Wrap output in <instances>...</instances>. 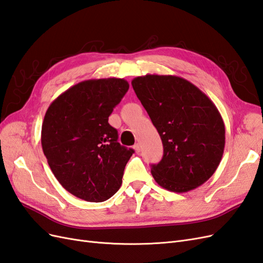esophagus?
I'll list each match as a JSON object with an SVG mask.
<instances>
[{"mask_svg":"<svg viewBox=\"0 0 263 263\" xmlns=\"http://www.w3.org/2000/svg\"><path fill=\"white\" fill-rule=\"evenodd\" d=\"M133 147H134V149H136V152H137V153H139V152L141 151V146H140V144H139V143H137V144L134 145Z\"/></svg>","mask_w":263,"mask_h":263,"instance_id":"esophagus-1","label":"esophagus"}]
</instances>
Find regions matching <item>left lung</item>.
Returning a JSON list of instances; mask_svg holds the SVG:
<instances>
[{
	"mask_svg": "<svg viewBox=\"0 0 263 263\" xmlns=\"http://www.w3.org/2000/svg\"><path fill=\"white\" fill-rule=\"evenodd\" d=\"M132 87L162 139L164 154L151 173L163 189L186 193L212 177L224 148V124L214 102L192 82L145 74Z\"/></svg>",
	"mask_w": 263,
	"mask_h": 263,
	"instance_id": "left-lung-1",
	"label": "left lung"
}]
</instances>
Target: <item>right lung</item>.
<instances>
[{"instance_id":"add662e5","label":"right lung","mask_w":263,"mask_h":263,"mask_svg":"<svg viewBox=\"0 0 263 263\" xmlns=\"http://www.w3.org/2000/svg\"><path fill=\"white\" fill-rule=\"evenodd\" d=\"M127 89L121 78L81 81L58 96L45 114L43 152L57 181L73 196L100 202L121 186L134 151L119 143L108 120Z\"/></svg>"}]
</instances>
